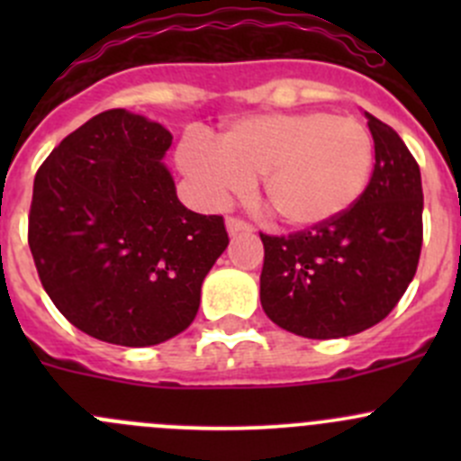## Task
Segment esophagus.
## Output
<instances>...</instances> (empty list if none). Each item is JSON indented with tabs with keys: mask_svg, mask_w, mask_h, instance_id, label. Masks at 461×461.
<instances>
[{
	"mask_svg": "<svg viewBox=\"0 0 461 461\" xmlns=\"http://www.w3.org/2000/svg\"><path fill=\"white\" fill-rule=\"evenodd\" d=\"M227 231L234 236V234H240V231H252V225L240 221V218H227Z\"/></svg>",
	"mask_w": 461,
	"mask_h": 461,
	"instance_id": "34e87169",
	"label": "esophagus"
}]
</instances>
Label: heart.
I'll return each mask as SVG.
<instances>
[{
	"label": "heart",
	"mask_w": 461,
	"mask_h": 461,
	"mask_svg": "<svg viewBox=\"0 0 461 461\" xmlns=\"http://www.w3.org/2000/svg\"><path fill=\"white\" fill-rule=\"evenodd\" d=\"M180 171L207 204L221 207L260 176V194L283 225H325L346 213L368 187L375 144L355 118L323 111L248 115L225 124L218 140L183 138Z\"/></svg>",
	"instance_id": "heart-1"
}]
</instances>
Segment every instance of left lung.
Returning a JSON list of instances; mask_svg holds the SVG:
<instances>
[{"instance_id":"1","label":"left lung","mask_w":461,"mask_h":461,"mask_svg":"<svg viewBox=\"0 0 461 461\" xmlns=\"http://www.w3.org/2000/svg\"><path fill=\"white\" fill-rule=\"evenodd\" d=\"M366 118L375 169L359 201L325 225L260 234V305L278 328L299 337L339 339L373 328L417 272L424 239L420 165L393 127Z\"/></svg>"}]
</instances>
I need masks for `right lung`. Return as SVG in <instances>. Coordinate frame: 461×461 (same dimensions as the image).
<instances>
[{"mask_svg":"<svg viewBox=\"0 0 461 461\" xmlns=\"http://www.w3.org/2000/svg\"><path fill=\"white\" fill-rule=\"evenodd\" d=\"M171 133L124 109L95 115L41 162L29 245L55 308L115 346H156L192 325L225 252L222 216L185 207L165 167Z\"/></svg>","mask_w":461,"mask_h":461,"instance_id":"1","label":"right lung"}]
</instances>
